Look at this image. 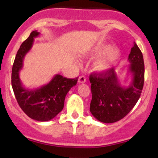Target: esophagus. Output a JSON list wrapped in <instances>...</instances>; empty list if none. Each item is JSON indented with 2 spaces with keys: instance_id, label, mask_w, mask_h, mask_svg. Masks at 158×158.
<instances>
[{
  "instance_id": "34e87169",
  "label": "esophagus",
  "mask_w": 158,
  "mask_h": 158,
  "mask_svg": "<svg viewBox=\"0 0 158 158\" xmlns=\"http://www.w3.org/2000/svg\"><path fill=\"white\" fill-rule=\"evenodd\" d=\"M85 81H86V79H85V77L84 76H79V83H85Z\"/></svg>"
}]
</instances>
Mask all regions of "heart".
Wrapping results in <instances>:
<instances>
[{
	"instance_id": "obj_1",
	"label": "heart",
	"mask_w": 158,
	"mask_h": 158,
	"mask_svg": "<svg viewBox=\"0 0 158 158\" xmlns=\"http://www.w3.org/2000/svg\"><path fill=\"white\" fill-rule=\"evenodd\" d=\"M112 46L109 44L98 43L84 52L83 56L89 59H95L98 57L94 63V69L97 72H106L114 66V63L119 56V50L118 49H111Z\"/></svg>"
}]
</instances>
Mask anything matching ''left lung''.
<instances>
[{
  "label": "left lung",
  "mask_w": 158,
  "mask_h": 158,
  "mask_svg": "<svg viewBox=\"0 0 158 158\" xmlns=\"http://www.w3.org/2000/svg\"><path fill=\"white\" fill-rule=\"evenodd\" d=\"M128 72L132 80L128 86L121 85L114 68L89 76L92 91L90 111L103 123H114L123 118L136 105L144 82V63L141 51L134 42L128 56Z\"/></svg>",
  "instance_id": "left-lung-1"
}]
</instances>
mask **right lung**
<instances>
[{"mask_svg":"<svg viewBox=\"0 0 158 158\" xmlns=\"http://www.w3.org/2000/svg\"><path fill=\"white\" fill-rule=\"evenodd\" d=\"M39 35L36 30L31 32L17 51L12 68L11 84L16 99L23 112L36 121L48 122L63 110L66 94L76 85L78 78L67 79L57 74L49 83L40 88L30 89L23 86L19 74L23 68V59L31 49L34 38Z\"/></svg>","mask_w":158,"mask_h":158,"instance_id":"1","label":"right lung"}]
</instances>
